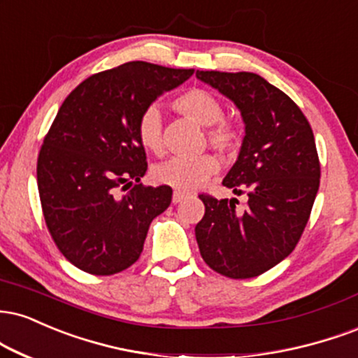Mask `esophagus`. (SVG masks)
Returning a JSON list of instances; mask_svg holds the SVG:
<instances>
[{
  "instance_id": "esophagus-1",
  "label": "esophagus",
  "mask_w": 358,
  "mask_h": 358,
  "mask_svg": "<svg viewBox=\"0 0 358 358\" xmlns=\"http://www.w3.org/2000/svg\"><path fill=\"white\" fill-rule=\"evenodd\" d=\"M185 198H187V193L180 192V190H175L173 192V198H171V200H173V203H180V201H183Z\"/></svg>"
}]
</instances>
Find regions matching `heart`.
<instances>
[{
    "label": "heart",
    "instance_id": "obj_1",
    "mask_svg": "<svg viewBox=\"0 0 358 358\" xmlns=\"http://www.w3.org/2000/svg\"><path fill=\"white\" fill-rule=\"evenodd\" d=\"M180 113L206 127V140L212 148L222 153H234L242 145V130L235 122L227 120L222 101L212 92L203 88H190L173 100ZM140 143L155 155L163 153L162 113L157 106H150L140 115L136 123ZM218 160L212 155L195 158H171L153 166L152 176L157 183L168 185L178 190H195L208 182L218 171Z\"/></svg>",
    "mask_w": 358,
    "mask_h": 358
}]
</instances>
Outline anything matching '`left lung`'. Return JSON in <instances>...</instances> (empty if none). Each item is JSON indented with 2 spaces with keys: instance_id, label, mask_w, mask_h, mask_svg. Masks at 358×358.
I'll use <instances>...</instances> for the list:
<instances>
[{
  "instance_id": "8db88e82",
  "label": "left lung",
  "mask_w": 358,
  "mask_h": 358,
  "mask_svg": "<svg viewBox=\"0 0 358 358\" xmlns=\"http://www.w3.org/2000/svg\"><path fill=\"white\" fill-rule=\"evenodd\" d=\"M242 113L245 136L223 187L236 198L200 195L205 215L195 227L201 258L230 278H252L294 252L307 225L318 185L315 138L302 110L277 86L248 71H196Z\"/></svg>"
}]
</instances>
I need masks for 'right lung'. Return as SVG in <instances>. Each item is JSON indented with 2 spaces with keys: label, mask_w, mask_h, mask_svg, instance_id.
<instances>
[{
  "label": "right lung",
  "mask_w": 358,
  "mask_h": 358,
  "mask_svg": "<svg viewBox=\"0 0 358 358\" xmlns=\"http://www.w3.org/2000/svg\"><path fill=\"white\" fill-rule=\"evenodd\" d=\"M192 75L130 62L86 78L59 106L38 157V192L51 238L83 272L113 275L131 266L150 223L170 206L168 185L140 183L148 163L136 123Z\"/></svg>",
  "instance_id": "add662e5"
}]
</instances>
